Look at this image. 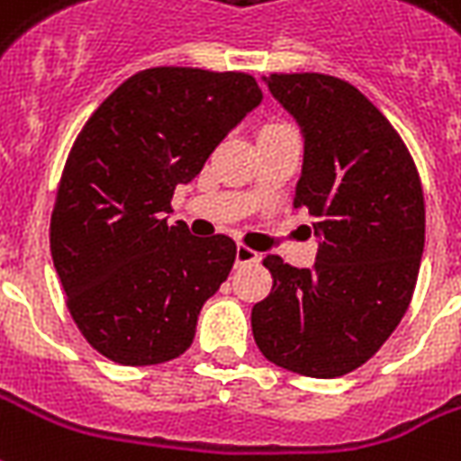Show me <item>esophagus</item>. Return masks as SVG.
I'll return each instance as SVG.
<instances>
[{"mask_svg":"<svg viewBox=\"0 0 461 461\" xmlns=\"http://www.w3.org/2000/svg\"><path fill=\"white\" fill-rule=\"evenodd\" d=\"M254 261H258V254L254 251V249L249 247H237V264H254Z\"/></svg>","mask_w":461,"mask_h":461,"instance_id":"obj_1","label":"esophagus"}]
</instances>
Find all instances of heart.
<instances>
[{
  "label": "heart",
  "mask_w": 461,
  "mask_h": 461,
  "mask_svg": "<svg viewBox=\"0 0 461 461\" xmlns=\"http://www.w3.org/2000/svg\"><path fill=\"white\" fill-rule=\"evenodd\" d=\"M288 129H293V126L285 124V122H266V124H261V129H258V139L281 134V131H288Z\"/></svg>",
  "instance_id": "b5f03b06"
}]
</instances>
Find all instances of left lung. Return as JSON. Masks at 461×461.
Returning <instances> with one entry per match:
<instances>
[{"mask_svg": "<svg viewBox=\"0 0 461 461\" xmlns=\"http://www.w3.org/2000/svg\"><path fill=\"white\" fill-rule=\"evenodd\" d=\"M268 90L305 136L293 207H308L320 237L312 268L266 257L271 293L251 310L266 359L300 376L359 369L411 305L425 200L401 134L354 85L320 73H271Z\"/></svg>", "mask_w": 461, "mask_h": 461, "instance_id": "left-lung-1", "label": "left lung"}]
</instances>
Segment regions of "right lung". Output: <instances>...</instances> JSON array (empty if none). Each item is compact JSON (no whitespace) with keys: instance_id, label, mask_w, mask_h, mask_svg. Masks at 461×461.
Masks as SVG:
<instances>
[{"instance_id":"add662e5","label":"right lung","mask_w":461,"mask_h":461,"mask_svg":"<svg viewBox=\"0 0 461 461\" xmlns=\"http://www.w3.org/2000/svg\"><path fill=\"white\" fill-rule=\"evenodd\" d=\"M247 73L149 68L92 112L68 153L50 214V257L75 325L102 357L151 366L180 357L237 244L168 224L190 183L261 102Z\"/></svg>"}]
</instances>
